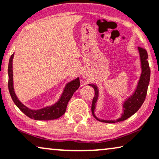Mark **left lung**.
Listing matches in <instances>:
<instances>
[{"label":"left lung","instance_id":"obj_1","mask_svg":"<svg viewBox=\"0 0 159 159\" xmlns=\"http://www.w3.org/2000/svg\"><path fill=\"white\" fill-rule=\"evenodd\" d=\"M139 53L141 56V67H142V73H141L140 81L139 82L136 90L130 98H129L127 101H125L124 104V114L121 116V118H118L115 121H106V120H102L100 118H97L94 114L95 110V104L98 99V92L97 87L93 84H89L94 88L95 90V95L93 100V104H92V112H93V116L96 120L99 121L105 122V123H117L124 120L127 119L130 116H133V114L135 113L139 108L141 107V105L143 104L144 101L146 98V95L147 93V88H148L149 82H150V69L149 66L148 62V55H147V50L142 47H139Z\"/></svg>","mask_w":159,"mask_h":159}]
</instances>
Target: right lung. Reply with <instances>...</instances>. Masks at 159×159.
<instances>
[{"instance_id": "obj_1", "label": "right lung", "mask_w": 159, "mask_h": 159, "mask_svg": "<svg viewBox=\"0 0 159 159\" xmlns=\"http://www.w3.org/2000/svg\"><path fill=\"white\" fill-rule=\"evenodd\" d=\"M14 56V53L11 55L9 61L8 66V74H9V81L8 87L9 91L10 93L13 101L16 106L22 111L26 116L32 118L34 120H38V121H48V120L56 119L63 116L66 112V107L70 98H72L73 93L77 90V89L80 86L79 78H77L75 81H72L69 83L66 87H65L64 93L58 103L54 106L50 107H47L38 110H32L22 104L19 101L18 98L15 94L14 89H13V82H12V58Z\"/></svg>"}]
</instances>
